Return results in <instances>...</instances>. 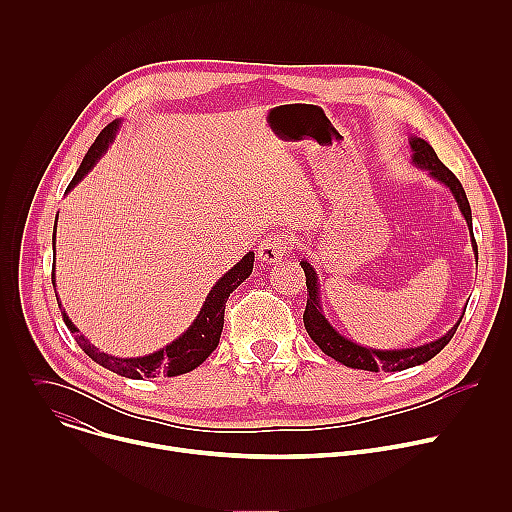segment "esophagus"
<instances>
[{"instance_id":"1","label":"esophagus","mask_w":512,"mask_h":512,"mask_svg":"<svg viewBox=\"0 0 512 512\" xmlns=\"http://www.w3.org/2000/svg\"><path fill=\"white\" fill-rule=\"evenodd\" d=\"M289 249V241L285 235L281 233H271L267 235L261 243H259V249H257V257L259 261L271 265V263H277Z\"/></svg>"}]
</instances>
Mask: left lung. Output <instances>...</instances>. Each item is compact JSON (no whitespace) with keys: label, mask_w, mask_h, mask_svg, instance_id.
<instances>
[{"label":"left lung","mask_w":512,"mask_h":512,"mask_svg":"<svg viewBox=\"0 0 512 512\" xmlns=\"http://www.w3.org/2000/svg\"><path fill=\"white\" fill-rule=\"evenodd\" d=\"M411 150H413V164H417L421 170H427L431 178H435L437 182H442L444 186L450 188V192L454 194L466 223L470 227V235H472V249L478 261V247L474 241V233H472V210H470V202L466 198V192L460 184V180L454 176L452 170H448L437 154L433 152L431 145L421 139V137H411ZM300 265L304 267L306 273V285H308V304H306V312H304V326L310 334V338L320 346V350L328 356H332L334 360L342 362L344 367L350 369H360V371H371V373H395V371H405L411 367H417V364H423L427 360H431L437 352H440L456 334L460 322L464 316H460V320L454 324L452 330H448L442 338H437L433 342H427L423 346H415V348H399V350H377V348H369L356 344L348 338H344L342 334H338L334 330V326L326 320L322 306H320V283H318V273L314 271V267L302 259ZM466 312V310H464Z\"/></svg>","instance_id":"obj_1"}]
</instances>
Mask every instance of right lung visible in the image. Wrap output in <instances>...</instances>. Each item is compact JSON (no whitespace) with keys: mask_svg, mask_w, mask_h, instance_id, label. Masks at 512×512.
I'll return each mask as SVG.
<instances>
[{"mask_svg":"<svg viewBox=\"0 0 512 512\" xmlns=\"http://www.w3.org/2000/svg\"><path fill=\"white\" fill-rule=\"evenodd\" d=\"M117 129H119V121L115 119L99 133V137L91 145V150L87 152L81 168L77 170L75 178L70 180L66 192L75 188L87 176V172L97 164V160L107 152L109 143L113 141ZM54 235H56V229H54ZM52 245H54V241H52ZM253 261H255V253L249 251L233 269H229L221 279H218L212 285L210 294L206 296V302H204L200 314L196 316V320L192 322V326L182 336H178L172 344H168V346H164L158 352L148 354V356L117 358V356H109L105 352H99V348H95L83 334H79L77 326L68 320V316L64 312H62V320H64L66 328L72 334H75L77 344L95 362H99L101 367H105V369H109V371H113L121 377H127V379L178 377V375L190 373L196 367H200V364L210 356V352L218 346V340H221V332H223V324H225L227 300H229L233 291L251 275ZM52 283H54V271H52Z\"/></svg>","mask_w":512,"mask_h":512,"instance_id":"right-lung-1","label":"right lung"}]
</instances>
